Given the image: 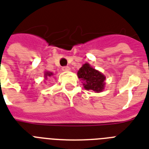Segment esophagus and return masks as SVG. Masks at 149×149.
<instances>
[{"label": "esophagus", "instance_id": "1", "mask_svg": "<svg viewBox=\"0 0 149 149\" xmlns=\"http://www.w3.org/2000/svg\"><path fill=\"white\" fill-rule=\"evenodd\" d=\"M62 70H63V71H69V70H70V66H67V65H66V66H63V67H62Z\"/></svg>", "mask_w": 149, "mask_h": 149}]
</instances>
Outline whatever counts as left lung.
<instances>
[{
  "instance_id": "obj_1",
  "label": "left lung",
  "mask_w": 149,
  "mask_h": 149,
  "mask_svg": "<svg viewBox=\"0 0 149 149\" xmlns=\"http://www.w3.org/2000/svg\"><path fill=\"white\" fill-rule=\"evenodd\" d=\"M77 75L79 79L84 81V88L86 90H91L97 93L104 90L105 77L101 72L91 67L88 63L83 65Z\"/></svg>"
}]
</instances>
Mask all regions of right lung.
Returning a JSON list of instances; mask_svg holds the SVG:
<instances>
[{
  "label": "right lung",
  "mask_w": 149,
  "mask_h": 149,
  "mask_svg": "<svg viewBox=\"0 0 149 149\" xmlns=\"http://www.w3.org/2000/svg\"><path fill=\"white\" fill-rule=\"evenodd\" d=\"M51 75H52V72H45V78H47L48 76H49V77H50V76H51Z\"/></svg>",
  "instance_id": "add662e5"
}]
</instances>
